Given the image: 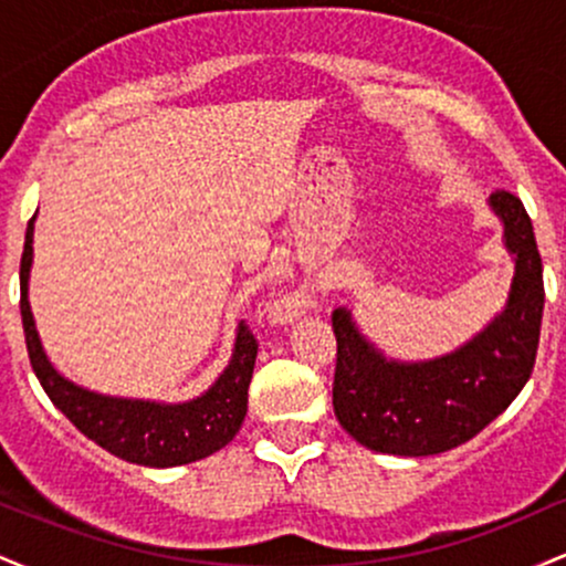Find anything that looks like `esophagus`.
Wrapping results in <instances>:
<instances>
[{
  "label": "esophagus",
  "mask_w": 566,
  "mask_h": 566,
  "mask_svg": "<svg viewBox=\"0 0 566 566\" xmlns=\"http://www.w3.org/2000/svg\"><path fill=\"white\" fill-rule=\"evenodd\" d=\"M287 311H290V314H295V311H297V301H290V303H287Z\"/></svg>",
  "instance_id": "esophagus-1"
}]
</instances>
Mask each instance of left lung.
Masks as SVG:
<instances>
[{"label":"left lung","instance_id":"8db88e82","mask_svg":"<svg viewBox=\"0 0 566 566\" xmlns=\"http://www.w3.org/2000/svg\"><path fill=\"white\" fill-rule=\"evenodd\" d=\"M490 210L503 223L513 279L503 311L469 343L437 359L401 361L382 354L348 308L333 314V407L337 423L367 450L423 458L465 444L530 380L545 303L541 252L522 199L495 191Z\"/></svg>","mask_w":566,"mask_h":566}]
</instances>
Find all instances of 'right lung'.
Listing matches in <instances>:
<instances>
[{
    "instance_id": "obj_1",
    "label": "right lung",
    "mask_w": 566,
    "mask_h": 566,
    "mask_svg": "<svg viewBox=\"0 0 566 566\" xmlns=\"http://www.w3.org/2000/svg\"><path fill=\"white\" fill-rule=\"evenodd\" d=\"M34 220L25 229L21 258V316L25 348L31 367L50 401L61 409L87 439L101 444L127 463L148 465V469H172L193 460L210 458L223 450L237 437L247 415V388L255 369L258 340L239 322L231 359L218 380L205 394L188 401H151L125 399L90 391L80 382L57 373L48 350L39 340L34 314L29 303V276L34 263Z\"/></svg>"
}]
</instances>
